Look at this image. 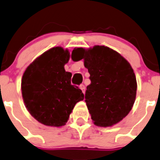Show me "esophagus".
Wrapping results in <instances>:
<instances>
[{
  "label": "esophagus",
  "instance_id": "1",
  "mask_svg": "<svg viewBox=\"0 0 160 160\" xmlns=\"http://www.w3.org/2000/svg\"><path fill=\"white\" fill-rule=\"evenodd\" d=\"M80 88L82 90V91H83V93L84 94L85 93V86L83 84H80Z\"/></svg>",
  "mask_w": 160,
  "mask_h": 160
}]
</instances>
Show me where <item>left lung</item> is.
Segmentation results:
<instances>
[{
	"mask_svg": "<svg viewBox=\"0 0 160 160\" xmlns=\"http://www.w3.org/2000/svg\"><path fill=\"white\" fill-rule=\"evenodd\" d=\"M72 55L73 61L84 60L90 73L85 102L94 124L110 127L119 123L130 112L136 98L137 80L130 63L105 46L78 48Z\"/></svg>",
	"mask_w": 160,
	"mask_h": 160,
	"instance_id": "left-lung-1",
	"label": "left lung"
}]
</instances>
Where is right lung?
Returning a JSON list of instances; mask_svg holds the SVG:
<instances>
[{
  "mask_svg": "<svg viewBox=\"0 0 160 160\" xmlns=\"http://www.w3.org/2000/svg\"><path fill=\"white\" fill-rule=\"evenodd\" d=\"M69 52L61 47L47 51L34 60L22 79L26 108L37 121L51 127L66 124L76 104L83 100L82 91L71 84L72 73L64 66Z\"/></svg>",
  "mask_w": 160,
  "mask_h": 160,
  "instance_id": "add662e5",
  "label": "right lung"
}]
</instances>
